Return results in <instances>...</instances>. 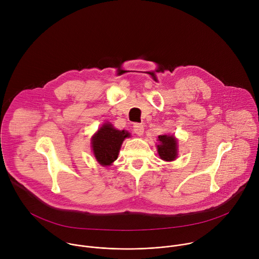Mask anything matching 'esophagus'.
Here are the masks:
<instances>
[{"label": "esophagus", "mask_w": 259, "mask_h": 259, "mask_svg": "<svg viewBox=\"0 0 259 259\" xmlns=\"http://www.w3.org/2000/svg\"><path fill=\"white\" fill-rule=\"evenodd\" d=\"M133 130H134L135 134H137L138 136H141L144 132V127H143L142 124H134Z\"/></svg>", "instance_id": "34e87169"}]
</instances>
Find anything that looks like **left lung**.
<instances>
[{"mask_svg": "<svg viewBox=\"0 0 259 259\" xmlns=\"http://www.w3.org/2000/svg\"><path fill=\"white\" fill-rule=\"evenodd\" d=\"M159 145H157L158 154L164 161L171 162L177 158V139L173 135H160Z\"/></svg>", "mask_w": 259, "mask_h": 259, "instance_id": "1", "label": "left lung"}]
</instances>
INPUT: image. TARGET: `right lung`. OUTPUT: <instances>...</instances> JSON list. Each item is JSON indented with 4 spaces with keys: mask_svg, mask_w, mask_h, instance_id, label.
Masks as SVG:
<instances>
[{
    "mask_svg": "<svg viewBox=\"0 0 259 259\" xmlns=\"http://www.w3.org/2000/svg\"><path fill=\"white\" fill-rule=\"evenodd\" d=\"M130 137L126 130H117L110 123H104L92 136L91 146L95 159L101 166H110L119 156L125 138Z\"/></svg>",
    "mask_w": 259,
    "mask_h": 259,
    "instance_id": "right-lung-1",
    "label": "right lung"
}]
</instances>
